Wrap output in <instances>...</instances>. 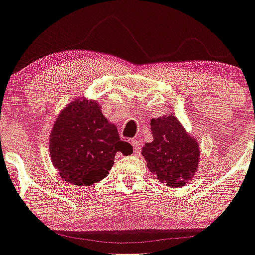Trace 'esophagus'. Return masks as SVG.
I'll return each mask as SVG.
<instances>
[{
    "instance_id": "esophagus-1",
    "label": "esophagus",
    "mask_w": 255,
    "mask_h": 255,
    "mask_svg": "<svg viewBox=\"0 0 255 255\" xmlns=\"http://www.w3.org/2000/svg\"><path fill=\"white\" fill-rule=\"evenodd\" d=\"M131 143H132L133 152H135V153L141 152V143H139V141H138L137 138H132V139H131Z\"/></svg>"
}]
</instances>
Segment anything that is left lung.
<instances>
[{
    "instance_id": "8db88e82",
    "label": "left lung",
    "mask_w": 255,
    "mask_h": 255,
    "mask_svg": "<svg viewBox=\"0 0 255 255\" xmlns=\"http://www.w3.org/2000/svg\"><path fill=\"white\" fill-rule=\"evenodd\" d=\"M150 130L153 141L142 148L147 166L165 185L183 186L197 171L198 143L187 135L175 116L152 119Z\"/></svg>"
}]
</instances>
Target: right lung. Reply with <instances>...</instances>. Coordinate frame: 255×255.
<instances>
[{"mask_svg":"<svg viewBox=\"0 0 255 255\" xmlns=\"http://www.w3.org/2000/svg\"><path fill=\"white\" fill-rule=\"evenodd\" d=\"M117 152L128 155L132 146L120 139L117 127L106 119L97 102L85 98L72 102L52 128V163L73 185L90 186L105 179Z\"/></svg>","mask_w":255,"mask_h":255,"instance_id":"obj_1","label":"right lung"}]
</instances>
